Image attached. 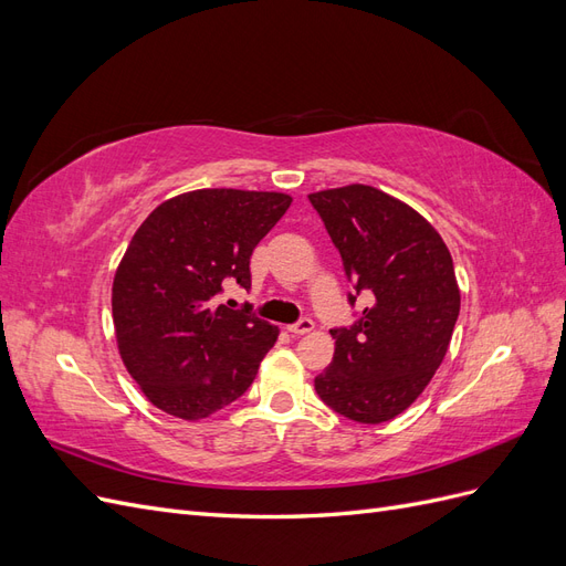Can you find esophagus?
Segmentation results:
<instances>
[{
	"mask_svg": "<svg viewBox=\"0 0 566 566\" xmlns=\"http://www.w3.org/2000/svg\"><path fill=\"white\" fill-rule=\"evenodd\" d=\"M287 331L293 333V335H306V333H312V331H314V321L304 316V318H300L297 323L287 325Z\"/></svg>",
	"mask_w": 566,
	"mask_h": 566,
	"instance_id": "obj_1",
	"label": "esophagus"
}]
</instances>
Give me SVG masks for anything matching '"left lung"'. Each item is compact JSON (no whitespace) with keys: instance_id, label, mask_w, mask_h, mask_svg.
Here are the masks:
<instances>
[{"instance_id":"obj_1","label":"left lung","mask_w":566,"mask_h":566,"mask_svg":"<svg viewBox=\"0 0 566 566\" xmlns=\"http://www.w3.org/2000/svg\"><path fill=\"white\" fill-rule=\"evenodd\" d=\"M354 285L370 306L331 331L335 354L316 375L325 406L354 422L397 418L434 378L460 312L453 260L437 229L380 188L349 184L310 193Z\"/></svg>"}]
</instances>
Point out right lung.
Wrapping results in <instances>:
<instances>
[{
    "mask_svg": "<svg viewBox=\"0 0 566 566\" xmlns=\"http://www.w3.org/2000/svg\"><path fill=\"white\" fill-rule=\"evenodd\" d=\"M287 193L198 188L160 202L136 229L113 279L119 358L146 399L202 420L243 397L279 328L217 304L250 287V254L290 208Z\"/></svg>",
    "mask_w": 566,
    "mask_h": 566,
    "instance_id": "obj_1",
    "label": "right lung"
}]
</instances>
